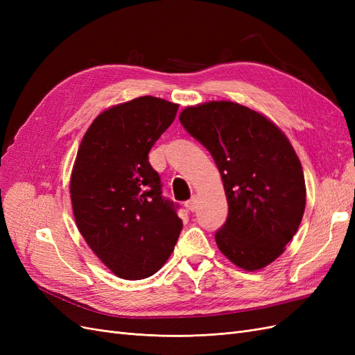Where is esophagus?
Here are the masks:
<instances>
[{"mask_svg": "<svg viewBox=\"0 0 355 355\" xmlns=\"http://www.w3.org/2000/svg\"><path fill=\"white\" fill-rule=\"evenodd\" d=\"M197 204H198V200H197V197L194 196V197H191V200H188V201L185 202V207H187L189 211H196V210H197Z\"/></svg>", "mask_w": 355, "mask_h": 355, "instance_id": "34e87169", "label": "esophagus"}]
</instances>
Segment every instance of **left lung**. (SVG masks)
<instances>
[{
    "instance_id": "obj_1",
    "label": "left lung",
    "mask_w": 355,
    "mask_h": 355,
    "mask_svg": "<svg viewBox=\"0 0 355 355\" xmlns=\"http://www.w3.org/2000/svg\"><path fill=\"white\" fill-rule=\"evenodd\" d=\"M179 120L207 148L223 182L230 210L214 234L219 250L241 270H262L286 250L305 211L292 144L265 115L231 101L188 106Z\"/></svg>"
}]
</instances>
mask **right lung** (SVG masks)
I'll return each instance as SVG.
<instances>
[{"label": "right lung", "mask_w": 355, "mask_h": 355, "mask_svg": "<svg viewBox=\"0 0 355 355\" xmlns=\"http://www.w3.org/2000/svg\"><path fill=\"white\" fill-rule=\"evenodd\" d=\"M178 108L154 96L111 106L94 118L75 158L69 192L78 231L124 280L155 274L179 239L182 220L148 161Z\"/></svg>", "instance_id": "1"}]
</instances>
